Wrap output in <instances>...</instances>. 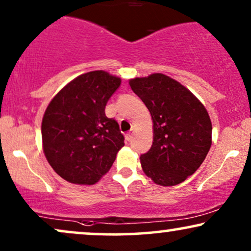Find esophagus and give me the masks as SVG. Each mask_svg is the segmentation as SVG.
Returning <instances> with one entry per match:
<instances>
[{"label":"esophagus","instance_id":"34e87169","mask_svg":"<svg viewBox=\"0 0 251 251\" xmlns=\"http://www.w3.org/2000/svg\"><path fill=\"white\" fill-rule=\"evenodd\" d=\"M134 132H135V128H134V127H132L131 129H129V132L126 133V135H125L126 140H131L133 134H134Z\"/></svg>","mask_w":251,"mask_h":251}]
</instances>
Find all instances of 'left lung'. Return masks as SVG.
<instances>
[{
	"instance_id": "left-lung-1",
	"label": "left lung",
	"mask_w": 251,
	"mask_h": 251,
	"mask_svg": "<svg viewBox=\"0 0 251 251\" xmlns=\"http://www.w3.org/2000/svg\"><path fill=\"white\" fill-rule=\"evenodd\" d=\"M153 120V145L140 156L142 170L154 183L173 186L195 174L212 145L207 110L188 88L155 73L129 80Z\"/></svg>"
}]
</instances>
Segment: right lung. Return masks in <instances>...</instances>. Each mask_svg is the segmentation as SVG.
Segmentation results:
<instances>
[{"instance_id": "right-lung-1", "label": "right lung", "mask_w": 251, "mask_h": 251, "mask_svg": "<svg viewBox=\"0 0 251 251\" xmlns=\"http://www.w3.org/2000/svg\"><path fill=\"white\" fill-rule=\"evenodd\" d=\"M122 80L104 71L85 73L66 84L44 113V154L60 177L93 185L105 175L124 147L115 119L105 116L109 98Z\"/></svg>"}]
</instances>
